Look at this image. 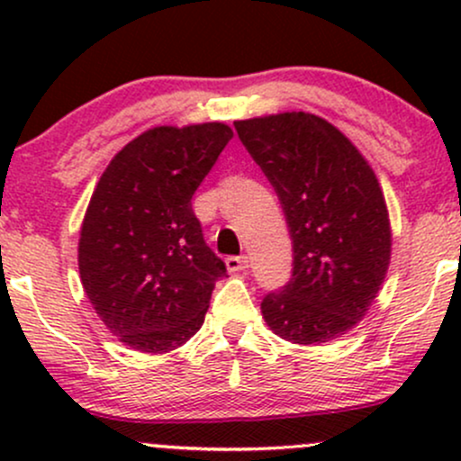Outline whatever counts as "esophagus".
Wrapping results in <instances>:
<instances>
[{"instance_id": "esophagus-1", "label": "esophagus", "mask_w": 461, "mask_h": 461, "mask_svg": "<svg viewBox=\"0 0 461 461\" xmlns=\"http://www.w3.org/2000/svg\"><path fill=\"white\" fill-rule=\"evenodd\" d=\"M225 267H227V271H231V273L245 271V268L249 267V258L247 256H227Z\"/></svg>"}]
</instances>
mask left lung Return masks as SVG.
<instances>
[{
    "label": "left lung",
    "mask_w": 461,
    "mask_h": 461,
    "mask_svg": "<svg viewBox=\"0 0 461 461\" xmlns=\"http://www.w3.org/2000/svg\"><path fill=\"white\" fill-rule=\"evenodd\" d=\"M249 156L282 203L293 275L262 299L268 327L297 345L342 336L362 321L390 264V223L373 168L321 116L236 121Z\"/></svg>",
    "instance_id": "8db88e82"
}]
</instances>
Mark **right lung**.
Segmentation results:
<instances>
[{"label": "right lung", "mask_w": 461, "mask_h": 461, "mask_svg": "<svg viewBox=\"0 0 461 461\" xmlns=\"http://www.w3.org/2000/svg\"><path fill=\"white\" fill-rule=\"evenodd\" d=\"M231 136L223 123L153 128L116 153L95 188L79 277L104 325L136 351L167 353L190 340L225 277L193 194Z\"/></svg>", "instance_id": "1"}]
</instances>
